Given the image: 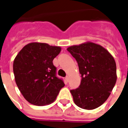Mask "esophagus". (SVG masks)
<instances>
[{"label": "esophagus", "instance_id": "esophagus-1", "mask_svg": "<svg viewBox=\"0 0 128 128\" xmlns=\"http://www.w3.org/2000/svg\"><path fill=\"white\" fill-rule=\"evenodd\" d=\"M65 80H66V82H68V81H69V76H66V78H65Z\"/></svg>", "mask_w": 128, "mask_h": 128}]
</instances>
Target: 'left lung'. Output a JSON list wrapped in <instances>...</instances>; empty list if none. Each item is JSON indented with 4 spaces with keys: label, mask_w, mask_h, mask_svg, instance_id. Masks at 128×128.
I'll list each match as a JSON object with an SVG mask.
<instances>
[{
    "label": "left lung",
    "mask_w": 128,
    "mask_h": 128,
    "mask_svg": "<svg viewBox=\"0 0 128 128\" xmlns=\"http://www.w3.org/2000/svg\"><path fill=\"white\" fill-rule=\"evenodd\" d=\"M67 50L78 62L82 78L79 87L70 90L74 103L82 109L97 108L106 101L116 82L114 58L93 42L70 46Z\"/></svg>",
    "instance_id": "8db88e82"
}]
</instances>
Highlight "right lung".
<instances>
[{
	"label": "right lung",
	"instance_id": "right-lung-1",
	"mask_svg": "<svg viewBox=\"0 0 128 128\" xmlns=\"http://www.w3.org/2000/svg\"><path fill=\"white\" fill-rule=\"evenodd\" d=\"M60 51L59 46L32 42L24 46L16 56L13 63L15 82L24 98L32 104H51L65 85L56 76L52 62Z\"/></svg>",
	"mask_w": 128,
	"mask_h": 128
}]
</instances>
